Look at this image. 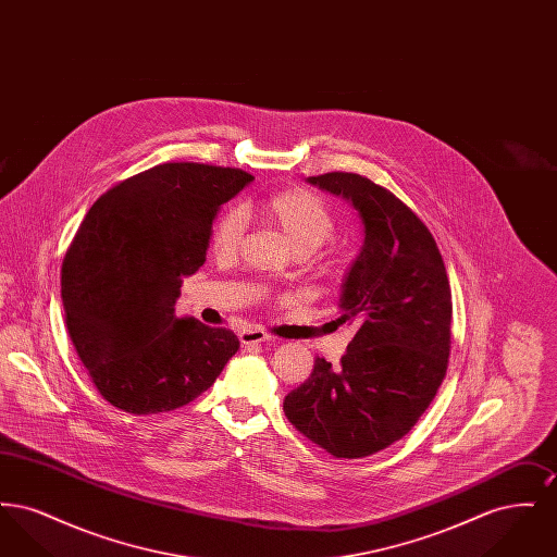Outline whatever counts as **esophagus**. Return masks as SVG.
<instances>
[{
    "mask_svg": "<svg viewBox=\"0 0 557 557\" xmlns=\"http://www.w3.org/2000/svg\"><path fill=\"white\" fill-rule=\"evenodd\" d=\"M238 336L242 345H261V343H269L271 341V336L267 332L257 330V327H244Z\"/></svg>",
    "mask_w": 557,
    "mask_h": 557,
    "instance_id": "obj_1",
    "label": "esophagus"
}]
</instances>
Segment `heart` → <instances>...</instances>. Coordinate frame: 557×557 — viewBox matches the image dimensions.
I'll return each mask as SVG.
<instances>
[{"label": "heart", "instance_id": "heart-1", "mask_svg": "<svg viewBox=\"0 0 557 557\" xmlns=\"http://www.w3.org/2000/svg\"><path fill=\"white\" fill-rule=\"evenodd\" d=\"M267 225L277 230L294 252L311 255L334 232V216L325 202L307 189H284L271 194L252 207ZM244 234V214L239 209L223 212L212 230V248L219 255H232Z\"/></svg>", "mask_w": 557, "mask_h": 557}]
</instances>
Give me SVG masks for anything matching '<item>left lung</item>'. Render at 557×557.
Instances as JSON below:
<instances>
[{
  "label": "left lung",
  "mask_w": 557,
  "mask_h": 557,
  "mask_svg": "<svg viewBox=\"0 0 557 557\" xmlns=\"http://www.w3.org/2000/svg\"><path fill=\"white\" fill-rule=\"evenodd\" d=\"M307 184L359 212L363 244L338 298V321L355 323L357 334L338 368L315 359L284 411L334 457H368L403 438L436 397L449 361V280L432 234L395 194L357 173Z\"/></svg>",
  "instance_id": "obj_1"
}]
</instances>
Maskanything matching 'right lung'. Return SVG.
<instances>
[{"label": "right lung", "instance_id": "add662e5", "mask_svg": "<svg viewBox=\"0 0 557 557\" xmlns=\"http://www.w3.org/2000/svg\"><path fill=\"white\" fill-rule=\"evenodd\" d=\"M255 177L166 162L108 189L62 263L69 336L110 405L135 413L184 407L238 352L232 330L177 318L182 282L207 261L212 221Z\"/></svg>", "mask_w": 557, "mask_h": 557}]
</instances>
